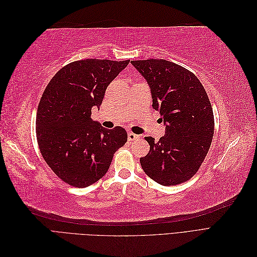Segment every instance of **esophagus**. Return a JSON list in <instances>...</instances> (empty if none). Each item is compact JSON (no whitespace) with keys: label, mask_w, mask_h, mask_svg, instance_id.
<instances>
[{"label":"esophagus","mask_w":257,"mask_h":257,"mask_svg":"<svg viewBox=\"0 0 257 257\" xmlns=\"http://www.w3.org/2000/svg\"><path fill=\"white\" fill-rule=\"evenodd\" d=\"M127 139H128V142H135V141H137V139H139V136L134 133H128Z\"/></svg>","instance_id":"esophagus-1"}]
</instances>
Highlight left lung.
Here are the masks:
<instances>
[{
    "label": "left lung",
    "instance_id": "1",
    "mask_svg": "<svg viewBox=\"0 0 257 257\" xmlns=\"http://www.w3.org/2000/svg\"><path fill=\"white\" fill-rule=\"evenodd\" d=\"M149 84L152 107L164 120L165 135L146 137L150 151L141 158L147 176L162 185L188 181L204 162L214 119L203 84L188 69L163 59L132 61Z\"/></svg>",
    "mask_w": 257,
    "mask_h": 257
}]
</instances>
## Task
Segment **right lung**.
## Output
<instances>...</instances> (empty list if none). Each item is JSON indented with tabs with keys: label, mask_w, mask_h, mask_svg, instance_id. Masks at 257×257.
I'll use <instances>...</instances> for the list:
<instances>
[{
	"label": "right lung",
	"mask_w": 257,
	"mask_h": 257,
	"mask_svg": "<svg viewBox=\"0 0 257 257\" xmlns=\"http://www.w3.org/2000/svg\"><path fill=\"white\" fill-rule=\"evenodd\" d=\"M130 60L85 59L52 77L36 113L37 143L44 160L64 182L87 188L104 177L114 152L127 141L121 126L107 130L91 118L105 91Z\"/></svg>",
	"instance_id": "1"
}]
</instances>
